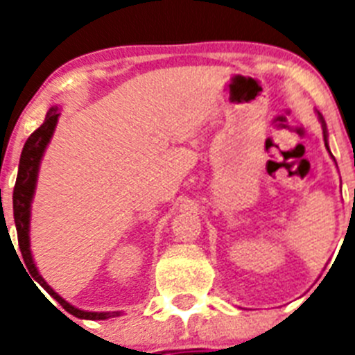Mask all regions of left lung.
Masks as SVG:
<instances>
[{
    "label": "left lung",
    "mask_w": 355,
    "mask_h": 355,
    "mask_svg": "<svg viewBox=\"0 0 355 355\" xmlns=\"http://www.w3.org/2000/svg\"><path fill=\"white\" fill-rule=\"evenodd\" d=\"M318 121L322 122V130H324V140H325V147H327V150H329V144H327V137H329V133H327V126H325V121H324V117H322V115L318 114ZM329 153H331V150H329ZM332 156V155H331ZM332 158H334V156H332Z\"/></svg>",
    "instance_id": "obj_1"
}]
</instances>
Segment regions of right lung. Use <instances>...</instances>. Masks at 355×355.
Wrapping results in <instances>:
<instances>
[{"instance_id": "obj_1", "label": "right lung", "mask_w": 355, "mask_h": 355, "mask_svg": "<svg viewBox=\"0 0 355 355\" xmlns=\"http://www.w3.org/2000/svg\"><path fill=\"white\" fill-rule=\"evenodd\" d=\"M60 110L58 106H51L46 114V119L40 124V128H37L33 133L28 137L26 144L23 147V153H21V159H19V171H17V180H15L14 187V220H15V229H17V240H19V249L23 254L24 265H26V270L30 272V275L35 279L37 283L51 295L56 302L64 307L65 311L71 313L72 316L81 320H106V318H115V316H121V311H105V313H96V311H83V309H78L72 304H69L67 300L62 299L60 295L56 293L51 286H49L46 281L42 279V275L37 270L35 261H33V256H31L30 249V218H31V200L35 196L37 188V178H39V168L40 162H42V156L46 153V147H48L49 140H51L53 133H55L56 122L60 117Z\"/></svg>"}]
</instances>
